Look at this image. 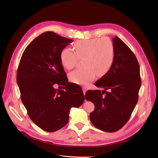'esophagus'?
Wrapping results in <instances>:
<instances>
[{
  "label": "esophagus",
  "mask_w": 158,
  "mask_h": 158,
  "mask_svg": "<svg viewBox=\"0 0 158 158\" xmlns=\"http://www.w3.org/2000/svg\"><path fill=\"white\" fill-rule=\"evenodd\" d=\"M82 91H83L84 94V95H85V92L87 91V88H86V87H82Z\"/></svg>",
  "instance_id": "1"
}]
</instances>
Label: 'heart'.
I'll return each mask as SVG.
<instances>
[{"instance_id":"1","label":"heart","mask_w":158,"mask_h":158,"mask_svg":"<svg viewBox=\"0 0 158 158\" xmlns=\"http://www.w3.org/2000/svg\"><path fill=\"white\" fill-rule=\"evenodd\" d=\"M74 51L63 49L60 54L62 65L72 69L77 65L79 59H83L84 67L72 72L70 80L77 84L87 85L98 77L105 76L114 64L115 49L113 42L107 37L79 40L74 44Z\"/></svg>"}]
</instances>
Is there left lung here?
<instances>
[{
    "mask_svg": "<svg viewBox=\"0 0 158 158\" xmlns=\"http://www.w3.org/2000/svg\"><path fill=\"white\" fill-rule=\"evenodd\" d=\"M115 58L110 71L94 83L100 90H89L85 99L95 106L89 118L98 129L109 132L121 129L129 119L141 85L136 57L119 37L112 39ZM107 89L108 92H106Z\"/></svg>",
    "mask_w": 158,
    "mask_h": 158,
    "instance_id": "1",
    "label": "left lung"
}]
</instances>
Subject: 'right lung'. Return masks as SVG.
<instances>
[{
	"mask_svg": "<svg viewBox=\"0 0 158 158\" xmlns=\"http://www.w3.org/2000/svg\"><path fill=\"white\" fill-rule=\"evenodd\" d=\"M73 40L54 32L33 40L22 55L17 72L20 98L31 119L40 129L54 132L69 121L72 107L84 101L81 87L68 82L60 54ZM62 85L65 91L54 89Z\"/></svg>",
	"mask_w": 158,
	"mask_h": 158,
	"instance_id": "1",
	"label": "right lung"
}]
</instances>
